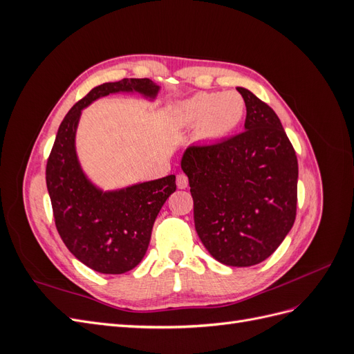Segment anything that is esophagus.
Wrapping results in <instances>:
<instances>
[{
    "label": "esophagus",
    "mask_w": 354,
    "mask_h": 354,
    "mask_svg": "<svg viewBox=\"0 0 354 354\" xmlns=\"http://www.w3.org/2000/svg\"><path fill=\"white\" fill-rule=\"evenodd\" d=\"M189 186V178L186 174H178L177 176V187L178 189H186Z\"/></svg>",
    "instance_id": "34e87169"
}]
</instances>
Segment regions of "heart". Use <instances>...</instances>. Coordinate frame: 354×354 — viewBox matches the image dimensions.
Wrapping results in <instances>:
<instances>
[{
  "label": "heart",
  "mask_w": 354,
  "mask_h": 354,
  "mask_svg": "<svg viewBox=\"0 0 354 354\" xmlns=\"http://www.w3.org/2000/svg\"><path fill=\"white\" fill-rule=\"evenodd\" d=\"M246 104L238 91L198 93L178 106V120L185 125L198 124V137L216 142L232 134L242 122Z\"/></svg>",
  "instance_id": "b5f03b06"
}]
</instances>
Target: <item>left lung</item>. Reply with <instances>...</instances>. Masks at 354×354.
Masks as SVG:
<instances>
[{
	"instance_id": "left-lung-1",
	"label": "left lung",
	"mask_w": 354,
	"mask_h": 354,
	"mask_svg": "<svg viewBox=\"0 0 354 354\" xmlns=\"http://www.w3.org/2000/svg\"><path fill=\"white\" fill-rule=\"evenodd\" d=\"M245 131L227 140L189 146V177L198 236L217 261L250 267L277 250L297 216L298 162L279 118L250 90Z\"/></svg>"
}]
</instances>
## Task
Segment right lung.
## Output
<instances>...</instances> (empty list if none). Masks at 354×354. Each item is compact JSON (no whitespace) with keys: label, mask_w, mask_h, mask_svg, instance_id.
<instances>
[{"label":"right lung","mask_w":354,"mask_h":354,"mask_svg":"<svg viewBox=\"0 0 354 354\" xmlns=\"http://www.w3.org/2000/svg\"><path fill=\"white\" fill-rule=\"evenodd\" d=\"M159 87L147 78H124L93 88L62 121L47 159L46 180L56 229L68 250L90 269L121 274L143 260L153 223L176 192V176L116 192H102L84 176L75 152L81 111L95 99L118 91L155 97Z\"/></svg>","instance_id":"right-lung-1"}]
</instances>
